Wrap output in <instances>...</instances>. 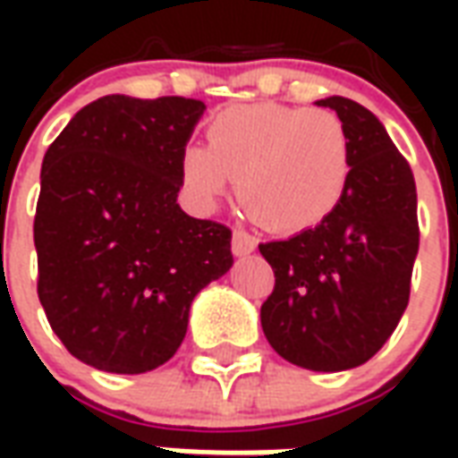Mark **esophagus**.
<instances>
[{
	"instance_id": "obj_1",
	"label": "esophagus",
	"mask_w": 458,
	"mask_h": 458,
	"mask_svg": "<svg viewBox=\"0 0 458 458\" xmlns=\"http://www.w3.org/2000/svg\"><path fill=\"white\" fill-rule=\"evenodd\" d=\"M255 248H258V240L248 235L245 230H235L233 233V255L235 258H248V255L255 252Z\"/></svg>"
}]
</instances>
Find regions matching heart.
Wrapping results in <instances>:
<instances>
[{"label": "heart", "mask_w": 458, "mask_h": 458, "mask_svg": "<svg viewBox=\"0 0 458 458\" xmlns=\"http://www.w3.org/2000/svg\"><path fill=\"white\" fill-rule=\"evenodd\" d=\"M206 140L181 154L186 191L213 208L238 181L240 203L275 233L321 225L351 179V140L334 110L235 105L210 120Z\"/></svg>", "instance_id": "heart-1"}]
</instances>
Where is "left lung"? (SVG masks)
<instances>
[{"label":"left lung","instance_id":"8db88e82","mask_svg":"<svg viewBox=\"0 0 458 458\" xmlns=\"http://www.w3.org/2000/svg\"><path fill=\"white\" fill-rule=\"evenodd\" d=\"M344 120L351 179L321 225L262 242L275 289L262 331L284 360L336 373L370 360L400 324L417 250V189L410 164L370 110L334 95L317 100Z\"/></svg>","mask_w":458,"mask_h":458}]
</instances>
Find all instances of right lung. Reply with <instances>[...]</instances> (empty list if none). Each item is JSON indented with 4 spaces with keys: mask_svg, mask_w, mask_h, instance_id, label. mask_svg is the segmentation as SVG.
I'll use <instances>...</instances> for the list:
<instances>
[{
    "mask_svg": "<svg viewBox=\"0 0 458 458\" xmlns=\"http://www.w3.org/2000/svg\"><path fill=\"white\" fill-rule=\"evenodd\" d=\"M206 105L105 95L41 164L34 245L38 299L71 353L140 375L179 351L191 301L233 267L230 230L176 203L181 154Z\"/></svg>",
    "mask_w": 458,
    "mask_h": 458,
    "instance_id": "1",
    "label": "right lung"
}]
</instances>
